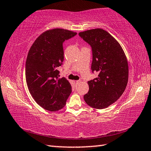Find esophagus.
<instances>
[{
  "mask_svg": "<svg viewBox=\"0 0 151 151\" xmlns=\"http://www.w3.org/2000/svg\"><path fill=\"white\" fill-rule=\"evenodd\" d=\"M81 81H76V85H78L79 83H81Z\"/></svg>",
  "mask_w": 151,
  "mask_h": 151,
  "instance_id": "obj_1",
  "label": "esophagus"
}]
</instances>
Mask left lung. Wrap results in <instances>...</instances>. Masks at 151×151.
Segmentation results:
<instances>
[{
    "label": "left lung",
    "mask_w": 151,
    "mask_h": 151,
    "mask_svg": "<svg viewBox=\"0 0 151 151\" xmlns=\"http://www.w3.org/2000/svg\"><path fill=\"white\" fill-rule=\"evenodd\" d=\"M78 35L91 46V70L99 73L98 77L88 82L89 90L84 95V100L94 109L106 108L118 100L127 87V57L119 42L106 30L91 29Z\"/></svg>",
    "instance_id": "left-lung-1"
}]
</instances>
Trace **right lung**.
Returning <instances> with one entry per match:
<instances>
[{"label": "right lung", "mask_w": 151, "mask_h": 151, "mask_svg": "<svg viewBox=\"0 0 151 151\" xmlns=\"http://www.w3.org/2000/svg\"><path fill=\"white\" fill-rule=\"evenodd\" d=\"M76 35L63 29L42 32L33 43L26 61L28 88L39 105L49 111H57L65 106L72 87L65 78H58L57 68L63 64V43Z\"/></svg>", "instance_id": "obj_1"}]
</instances>
